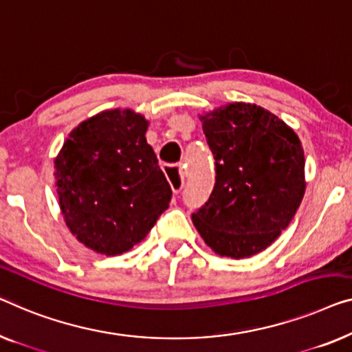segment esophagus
<instances>
[{"label":"esophagus","mask_w":352,"mask_h":352,"mask_svg":"<svg viewBox=\"0 0 352 352\" xmlns=\"http://www.w3.org/2000/svg\"><path fill=\"white\" fill-rule=\"evenodd\" d=\"M164 171L168 177V182L173 188V192L179 193L181 188L184 187V179H186V170L179 166H173V165H165Z\"/></svg>","instance_id":"esophagus-1"}]
</instances>
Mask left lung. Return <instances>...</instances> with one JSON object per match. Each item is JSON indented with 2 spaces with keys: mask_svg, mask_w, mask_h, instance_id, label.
I'll return each instance as SVG.
<instances>
[{
  "mask_svg": "<svg viewBox=\"0 0 352 352\" xmlns=\"http://www.w3.org/2000/svg\"><path fill=\"white\" fill-rule=\"evenodd\" d=\"M216 160V184L192 222L222 257L267 249L305 195V154L290 126L257 104L228 103L200 116Z\"/></svg>",
  "mask_w": 352,
  "mask_h": 352,
  "instance_id": "1",
  "label": "left lung"
}]
</instances>
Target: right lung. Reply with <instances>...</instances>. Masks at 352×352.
<instances>
[{"label": "right lung", "mask_w": 352, "mask_h": 352, "mask_svg": "<svg viewBox=\"0 0 352 352\" xmlns=\"http://www.w3.org/2000/svg\"><path fill=\"white\" fill-rule=\"evenodd\" d=\"M149 122L108 109L80 122L55 157V187L79 243L119 256L144 239L171 200V187L146 141Z\"/></svg>", "instance_id": "add662e5"}]
</instances>
